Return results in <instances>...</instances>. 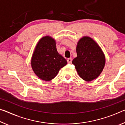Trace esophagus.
<instances>
[{"mask_svg":"<svg viewBox=\"0 0 125 125\" xmlns=\"http://www.w3.org/2000/svg\"><path fill=\"white\" fill-rule=\"evenodd\" d=\"M72 58H68L67 60V62L68 63H69V64H70V63H72Z\"/></svg>","mask_w":125,"mask_h":125,"instance_id":"obj_1","label":"esophagus"}]
</instances>
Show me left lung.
<instances>
[{
  "instance_id": "1",
  "label": "left lung",
  "mask_w": 125,
  "mask_h": 125,
  "mask_svg": "<svg viewBox=\"0 0 125 125\" xmlns=\"http://www.w3.org/2000/svg\"><path fill=\"white\" fill-rule=\"evenodd\" d=\"M77 57L73 59L78 75L86 82L96 79L105 64V56L100 46L92 38H80L76 47Z\"/></svg>"
}]
</instances>
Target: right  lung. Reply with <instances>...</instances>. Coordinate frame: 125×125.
Returning <instances> with one entry per match:
<instances>
[{
  "label": "right lung",
  "mask_w": 125,
  "mask_h": 125,
  "mask_svg": "<svg viewBox=\"0 0 125 125\" xmlns=\"http://www.w3.org/2000/svg\"><path fill=\"white\" fill-rule=\"evenodd\" d=\"M31 64L33 72L40 79L50 81L67 64V61L57 52L56 40L51 36H46L37 42Z\"/></svg>",
  "instance_id": "1"
}]
</instances>
